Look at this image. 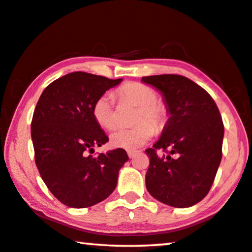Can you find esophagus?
Here are the masks:
<instances>
[{
	"mask_svg": "<svg viewBox=\"0 0 252 252\" xmlns=\"http://www.w3.org/2000/svg\"><path fill=\"white\" fill-rule=\"evenodd\" d=\"M135 155H137V151H132V150L127 151V156H129V158H133Z\"/></svg>",
	"mask_w": 252,
	"mask_h": 252,
	"instance_id": "obj_1",
	"label": "esophagus"
}]
</instances>
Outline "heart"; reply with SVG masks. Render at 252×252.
Segmentation results:
<instances>
[{"instance_id": "heart-1", "label": "heart", "mask_w": 252, "mask_h": 252, "mask_svg": "<svg viewBox=\"0 0 252 252\" xmlns=\"http://www.w3.org/2000/svg\"><path fill=\"white\" fill-rule=\"evenodd\" d=\"M119 94L123 99L140 106L137 126L132 129L114 130L110 135L111 147L117 149L137 150L150 140L154 135V128L160 130L166 125L167 110L158 104L157 93L151 87L140 83H126L119 90ZM94 119L104 129H112L115 126V99L112 93H105L99 96L93 106ZM151 123L149 125L146 122Z\"/></svg>"}]
</instances>
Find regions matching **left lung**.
Wrapping results in <instances>:
<instances>
[{
  "label": "left lung",
  "instance_id": "1",
  "mask_svg": "<svg viewBox=\"0 0 252 252\" xmlns=\"http://www.w3.org/2000/svg\"><path fill=\"white\" fill-rule=\"evenodd\" d=\"M141 81L159 91L169 115L160 138L146 150L147 189L163 204L193 206L209 193L221 162L224 126L220 111L205 90L184 76Z\"/></svg>",
  "mask_w": 252,
  "mask_h": 252
}]
</instances>
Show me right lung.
<instances>
[{"label":"right lung","instance_id":"obj_1","mask_svg":"<svg viewBox=\"0 0 252 252\" xmlns=\"http://www.w3.org/2000/svg\"><path fill=\"white\" fill-rule=\"evenodd\" d=\"M121 82L75 71L49 84L35 105L31 122L35 165L63 204L74 209L95 205L117 187L119 170L129 160L126 150L87 153L109 141L94 119V103Z\"/></svg>","mask_w":252,"mask_h":252}]
</instances>
